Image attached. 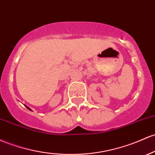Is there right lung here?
I'll return each instance as SVG.
<instances>
[{"mask_svg": "<svg viewBox=\"0 0 155 155\" xmlns=\"http://www.w3.org/2000/svg\"><path fill=\"white\" fill-rule=\"evenodd\" d=\"M25 107H26L27 109H28V110H31V109H30L29 107H28V106H26V105H25Z\"/></svg>", "mask_w": 155, "mask_h": 155, "instance_id": "add662e5", "label": "right lung"}]
</instances>
